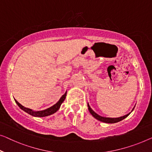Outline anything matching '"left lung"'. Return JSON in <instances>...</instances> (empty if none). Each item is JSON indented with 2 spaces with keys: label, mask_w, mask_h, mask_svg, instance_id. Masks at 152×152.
Here are the masks:
<instances>
[{
  "label": "left lung",
  "mask_w": 152,
  "mask_h": 152,
  "mask_svg": "<svg viewBox=\"0 0 152 152\" xmlns=\"http://www.w3.org/2000/svg\"><path fill=\"white\" fill-rule=\"evenodd\" d=\"M87 106H88V109H89V112L93 116H94L95 118L96 119L99 120V121H102V122H104V123H107V124H114V123H117V122H119L120 121H121V120H123L124 119H125L126 117H127L130 114V113H128V114H127L126 115H124L123 117H117V118H109V117H102V116H99V115L97 114V113H95L94 110H93L91 108L90 106L89 105V104H87ZM134 108H133L132 110H134Z\"/></svg>",
  "instance_id": "obj_1"
}]
</instances>
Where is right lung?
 Segmentation results:
<instances>
[{"label":"right lung","mask_w":152,"mask_h":152,"mask_svg":"<svg viewBox=\"0 0 152 152\" xmlns=\"http://www.w3.org/2000/svg\"><path fill=\"white\" fill-rule=\"evenodd\" d=\"M66 94H67V92H65V94L63 95L61 98L58 101V102L55 104L54 105H53V106L47 108V109H46V110H40V111H33V110H32L31 109H29V108H28L24 107L23 106L21 105L19 102H18L16 99H15V102H16L17 104L18 105V106H19V107L21 108L22 110H23L24 111H25L26 113H28V114L32 115V116H34V117H42L48 116V115H50L57 111V110L59 109L60 106H61V104L63 103V102L65 100V97H66Z\"/></svg>","instance_id":"obj_1"}]
</instances>
